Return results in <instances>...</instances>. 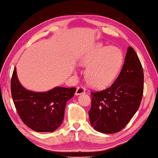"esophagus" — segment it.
I'll return each mask as SVG.
<instances>
[{
	"label": "esophagus",
	"mask_w": 158,
	"mask_h": 158,
	"mask_svg": "<svg viewBox=\"0 0 158 158\" xmlns=\"http://www.w3.org/2000/svg\"><path fill=\"white\" fill-rule=\"evenodd\" d=\"M85 93V89H84V88L82 86H78L77 88L76 91V95H80V94H84Z\"/></svg>",
	"instance_id": "1"
}]
</instances>
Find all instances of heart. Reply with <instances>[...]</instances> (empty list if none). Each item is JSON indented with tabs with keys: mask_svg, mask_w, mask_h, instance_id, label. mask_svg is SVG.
<instances>
[{
	"mask_svg": "<svg viewBox=\"0 0 158 158\" xmlns=\"http://www.w3.org/2000/svg\"><path fill=\"white\" fill-rule=\"evenodd\" d=\"M123 61V54L120 49L101 43L78 59L80 66H87L85 79L88 85L98 89L105 88L113 82Z\"/></svg>",
	"mask_w": 158,
	"mask_h": 158,
	"instance_id": "1",
	"label": "heart"
}]
</instances>
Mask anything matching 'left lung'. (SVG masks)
I'll return each mask as SVG.
<instances>
[{
	"label": "left lung",
	"mask_w": 158,
	"mask_h": 158,
	"mask_svg": "<svg viewBox=\"0 0 158 158\" xmlns=\"http://www.w3.org/2000/svg\"><path fill=\"white\" fill-rule=\"evenodd\" d=\"M140 60L132 47H128L125 62L117 78L109 88L91 92L90 124L103 133H115L123 129L140 106L143 92Z\"/></svg>",
	"instance_id": "1"
}]
</instances>
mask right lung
I'll use <instances>...</instances> for the list:
<instances>
[{
  "mask_svg": "<svg viewBox=\"0 0 158 158\" xmlns=\"http://www.w3.org/2000/svg\"><path fill=\"white\" fill-rule=\"evenodd\" d=\"M11 94L19 117L35 131L53 132L61 125L66 103L76 88L56 86L47 92L26 89L19 82L15 68L10 82Z\"/></svg>",
  "mask_w": 158,
  "mask_h": 158,
  "instance_id": "add662e5",
  "label": "right lung"
}]
</instances>
